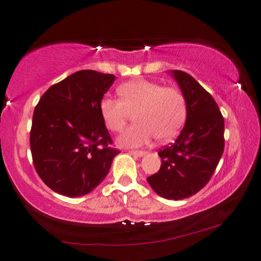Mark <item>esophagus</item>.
Returning <instances> with one entry per match:
<instances>
[{"instance_id": "esophagus-1", "label": "esophagus", "mask_w": 261, "mask_h": 261, "mask_svg": "<svg viewBox=\"0 0 261 261\" xmlns=\"http://www.w3.org/2000/svg\"><path fill=\"white\" fill-rule=\"evenodd\" d=\"M130 155L136 156V157H142L146 155V151H142V150H130Z\"/></svg>"}]
</instances>
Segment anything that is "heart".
<instances>
[{
  "instance_id": "b5f03b06",
  "label": "heart",
  "mask_w": 261,
  "mask_h": 261,
  "mask_svg": "<svg viewBox=\"0 0 261 261\" xmlns=\"http://www.w3.org/2000/svg\"><path fill=\"white\" fill-rule=\"evenodd\" d=\"M120 99L106 96L99 102V112L106 127L120 132L134 114L135 125L119 136L123 147H142L152 139L165 141L176 135L186 118V100L174 88L156 82L135 80L118 88Z\"/></svg>"
}]
</instances>
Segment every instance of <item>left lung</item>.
Segmentation results:
<instances>
[{"instance_id":"obj_1","label":"left lung","mask_w":261,"mask_h":261,"mask_svg":"<svg viewBox=\"0 0 261 261\" xmlns=\"http://www.w3.org/2000/svg\"><path fill=\"white\" fill-rule=\"evenodd\" d=\"M186 100V123L170 146L161 149L159 172L147 180L157 194L182 200L203 189L224 150V119L216 101L191 75L171 71Z\"/></svg>"}]
</instances>
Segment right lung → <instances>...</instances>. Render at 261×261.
<instances>
[{
	"label": "right lung",
	"mask_w": 261,
	"mask_h": 261,
	"mask_svg": "<svg viewBox=\"0 0 261 261\" xmlns=\"http://www.w3.org/2000/svg\"><path fill=\"white\" fill-rule=\"evenodd\" d=\"M115 76L80 70L54 84L33 112L30 146L34 168L50 190L75 198L108 176L120 150L111 147L99 102Z\"/></svg>",
	"instance_id": "add662e5"
}]
</instances>
